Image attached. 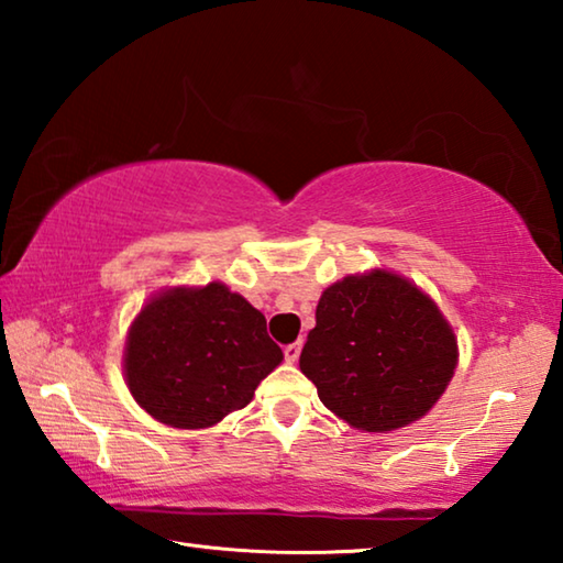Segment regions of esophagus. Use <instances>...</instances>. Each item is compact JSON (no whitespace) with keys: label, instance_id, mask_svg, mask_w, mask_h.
Returning a JSON list of instances; mask_svg holds the SVG:
<instances>
[{"label":"esophagus","instance_id":"1","mask_svg":"<svg viewBox=\"0 0 563 563\" xmlns=\"http://www.w3.org/2000/svg\"><path fill=\"white\" fill-rule=\"evenodd\" d=\"M300 350H302V342L298 340V342H290V345H285V360L288 362H298V357H300Z\"/></svg>","mask_w":563,"mask_h":563}]
</instances>
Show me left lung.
I'll return each mask as SVG.
<instances>
[{"label": "left lung", "instance_id": "1", "mask_svg": "<svg viewBox=\"0 0 563 563\" xmlns=\"http://www.w3.org/2000/svg\"><path fill=\"white\" fill-rule=\"evenodd\" d=\"M456 367V340L427 295L395 273L350 275L322 292L300 352L320 402L365 432L432 409Z\"/></svg>", "mask_w": 563, "mask_h": 563}]
</instances>
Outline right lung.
<instances>
[{
	"instance_id": "1",
	"label": "right lung",
	"mask_w": 563,
	"mask_h": 563,
	"mask_svg": "<svg viewBox=\"0 0 563 563\" xmlns=\"http://www.w3.org/2000/svg\"><path fill=\"white\" fill-rule=\"evenodd\" d=\"M283 350L251 302L221 283L151 300L126 340V383L158 422L198 430L243 409Z\"/></svg>"
}]
</instances>
